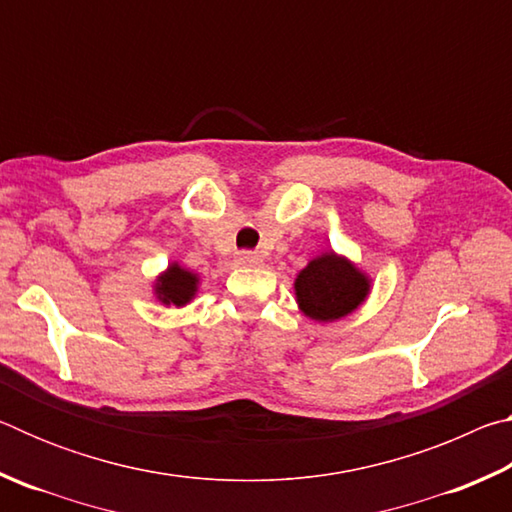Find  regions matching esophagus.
I'll use <instances>...</instances> for the list:
<instances>
[{
  "instance_id": "1",
  "label": "esophagus",
  "mask_w": 512,
  "mask_h": 512,
  "mask_svg": "<svg viewBox=\"0 0 512 512\" xmlns=\"http://www.w3.org/2000/svg\"><path fill=\"white\" fill-rule=\"evenodd\" d=\"M237 264L239 266H259V264H262V257H259L257 253H248V250H246V253L237 255Z\"/></svg>"
}]
</instances>
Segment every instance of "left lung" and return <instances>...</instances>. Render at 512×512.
Instances as JSON below:
<instances>
[{
    "mask_svg": "<svg viewBox=\"0 0 512 512\" xmlns=\"http://www.w3.org/2000/svg\"><path fill=\"white\" fill-rule=\"evenodd\" d=\"M298 309L316 323H334L357 311L372 291V277L350 257L325 250L309 259L293 282Z\"/></svg>",
    "mask_w": 512,
    "mask_h": 512,
    "instance_id": "left-lung-1",
    "label": "left lung"
}]
</instances>
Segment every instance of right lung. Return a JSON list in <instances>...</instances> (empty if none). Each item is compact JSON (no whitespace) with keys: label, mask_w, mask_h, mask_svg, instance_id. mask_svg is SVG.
Masks as SVG:
<instances>
[{"label":"right lung","mask_w":512,"mask_h":512,"mask_svg":"<svg viewBox=\"0 0 512 512\" xmlns=\"http://www.w3.org/2000/svg\"><path fill=\"white\" fill-rule=\"evenodd\" d=\"M201 287V275L180 262H171L155 277L153 296L164 307H187Z\"/></svg>","instance_id":"add662e5"}]
</instances>
